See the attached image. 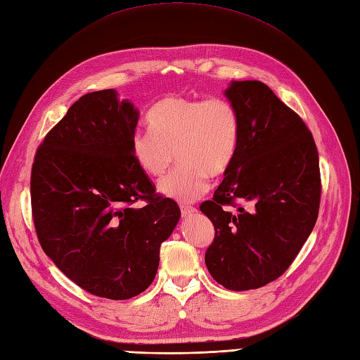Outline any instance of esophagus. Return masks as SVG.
Returning <instances> with one entry per match:
<instances>
[{"label":"esophagus","instance_id":"obj_1","mask_svg":"<svg viewBox=\"0 0 360 360\" xmlns=\"http://www.w3.org/2000/svg\"><path fill=\"white\" fill-rule=\"evenodd\" d=\"M180 211H181V215L183 217H188V215L194 214L197 210L193 206V205H186V203H180Z\"/></svg>","mask_w":360,"mask_h":360}]
</instances>
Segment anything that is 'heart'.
<instances>
[{"label": "heart", "instance_id": "heart-1", "mask_svg": "<svg viewBox=\"0 0 360 360\" xmlns=\"http://www.w3.org/2000/svg\"><path fill=\"white\" fill-rule=\"evenodd\" d=\"M148 123L150 129L132 134V157L149 177H160L175 150L179 166L160 180L158 191L179 202L202 197L210 175L225 174L240 146V114L223 97L166 95L149 109Z\"/></svg>", "mask_w": 360, "mask_h": 360}]
</instances>
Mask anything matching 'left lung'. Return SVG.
<instances>
[{"label":"left lung","instance_id":"8db88e82","mask_svg":"<svg viewBox=\"0 0 360 360\" xmlns=\"http://www.w3.org/2000/svg\"><path fill=\"white\" fill-rule=\"evenodd\" d=\"M225 94L242 137L212 200L200 205L215 229L205 262L215 282L246 291L276 281L297 257L316 225L322 181L313 134L265 83L234 82Z\"/></svg>","mask_w":360,"mask_h":360}]
</instances>
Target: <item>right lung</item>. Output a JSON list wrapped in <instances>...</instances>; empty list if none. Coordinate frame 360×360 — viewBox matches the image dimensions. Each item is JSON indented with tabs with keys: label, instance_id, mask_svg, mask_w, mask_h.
<instances>
[{
	"label": "right lung",
	"instance_id": "add662e5",
	"mask_svg": "<svg viewBox=\"0 0 360 360\" xmlns=\"http://www.w3.org/2000/svg\"><path fill=\"white\" fill-rule=\"evenodd\" d=\"M139 112L114 89L86 94L46 134L30 172L43 251L79 288L126 300L153 283L180 219L131 153ZM137 201H145L140 208Z\"/></svg>",
	"mask_w": 360,
	"mask_h": 360
}]
</instances>
